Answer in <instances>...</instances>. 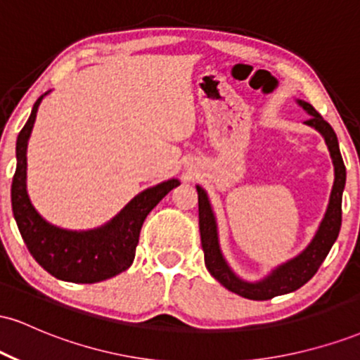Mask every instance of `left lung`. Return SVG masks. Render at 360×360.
Wrapping results in <instances>:
<instances>
[{"label":"left lung","instance_id":"left-lung-1","mask_svg":"<svg viewBox=\"0 0 360 360\" xmlns=\"http://www.w3.org/2000/svg\"><path fill=\"white\" fill-rule=\"evenodd\" d=\"M296 103L309 115V118L304 122V125L315 128L318 134L325 139L326 147H328L330 157L333 162V186L330 193L328 206L321 218L318 230L313 235L311 242L286 262L279 264L267 276H264L259 281H247L242 279L235 272L230 264L226 262L220 247V237H218V223L214 212L210 203L208 193L196 186L198 191V206H200V233H201V245L205 252V264L206 269L213 276L221 286H225L229 291L242 298H249L255 301L271 300L274 296L288 295V292L296 291L303 284H307L313 276L316 274L318 267L321 266L330 249L335 243L338 232L342 225V194L345 189V166L342 159L340 147L333 128L321 118V115L313 108L311 105L303 100H296Z\"/></svg>","mask_w":360,"mask_h":360}]
</instances>
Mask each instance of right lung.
<instances>
[{
	"label": "right lung",
	"instance_id": "add662e5",
	"mask_svg": "<svg viewBox=\"0 0 360 360\" xmlns=\"http://www.w3.org/2000/svg\"><path fill=\"white\" fill-rule=\"evenodd\" d=\"M16 139V171L11 183V208L27 249L49 274L68 283L93 284L127 271L135 259L140 230L147 214L166 194L181 184L167 179L131 198L105 225L89 230H68L52 225L35 210L27 191V147L40 103Z\"/></svg>",
	"mask_w": 360,
	"mask_h": 360
}]
</instances>
